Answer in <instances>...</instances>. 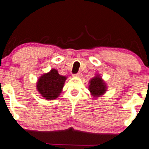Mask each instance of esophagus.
<instances>
[{
	"instance_id": "esophagus-1",
	"label": "esophagus",
	"mask_w": 149,
	"mask_h": 149,
	"mask_svg": "<svg viewBox=\"0 0 149 149\" xmlns=\"http://www.w3.org/2000/svg\"><path fill=\"white\" fill-rule=\"evenodd\" d=\"M81 76H82L81 72H78L76 74H73V76H76V77H81Z\"/></svg>"
}]
</instances>
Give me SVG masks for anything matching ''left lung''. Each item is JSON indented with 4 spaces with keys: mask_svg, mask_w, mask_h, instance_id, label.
Wrapping results in <instances>:
<instances>
[{
    "mask_svg": "<svg viewBox=\"0 0 149 149\" xmlns=\"http://www.w3.org/2000/svg\"><path fill=\"white\" fill-rule=\"evenodd\" d=\"M106 88L107 87L105 85V83L98 76H95V78L90 80L89 90L93 97L97 98L101 95H103L106 91Z\"/></svg>",
    "mask_w": 149,
    "mask_h": 149,
    "instance_id": "left-lung-1",
    "label": "left lung"
}]
</instances>
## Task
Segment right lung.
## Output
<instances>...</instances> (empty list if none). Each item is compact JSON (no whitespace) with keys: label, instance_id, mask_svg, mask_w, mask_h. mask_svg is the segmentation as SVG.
<instances>
[{"label":"right lung","instance_id":"1","mask_svg":"<svg viewBox=\"0 0 149 149\" xmlns=\"http://www.w3.org/2000/svg\"><path fill=\"white\" fill-rule=\"evenodd\" d=\"M66 79L65 76L59 75L56 69H52L38 79L37 90L47 100L56 99L62 93Z\"/></svg>","mask_w":149,"mask_h":149}]
</instances>
